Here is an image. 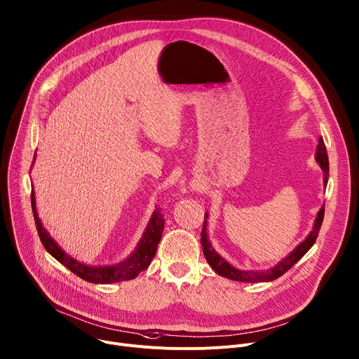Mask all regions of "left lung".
I'll use <instances>...</instances> for the list:
<instances>
[{"label":"left lung","instance_id":"8db88e82","mask_svg":"<svg viewBox=\"0 0 359 359\" xmlns=\"http://www.w3.org/2000/svg\"><path fill=\"white\" fill-rule=\"evenodd\" d=\"M318 165L320 166V169L323 170V184H328V177H330V161H328V154H327V147H325L323 139L320 137L318 140V146H316V156H315ZM323 215H325V206L322 205V208L319 209L312 231L309 232V235L306 236V239L304 242H301L295 249H293L286 257H283L279 264H276L275 266L265 269V271H241L235 266H232L229 262L226 260L212 248L209 238H208V212L205 213V222H203V229H202V235H201V243L203 248V255L208 260V264L212 266V269L227 279L232 280H238V282H271L278 279L279 276H282L285 272H287L293 265H295L298 260L313 246L320 224L323 220Z\"/></svg>","mask_w":359,"mask_h":359}]
</instances>
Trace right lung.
Segmentation results:
<instances>
[{
	"label": "right lung",
	"instance_id": "add662e5",
	"mask_svg": "<svg viewBox=\"0 0 359 359\" xmlns=\"http://www.w3.org/2000/svg\"><path fill=\"white\" fill-rule=\"evenodd\" d=\"M31 208H32V213H34V220H36L40 241L44 245L46 250L53 257H55L61 265L70 269L73 273H76L81 279L91 283H114V282L135 279L140 272L149 268L150 262L156 255L163 229H165V217H163V213L160 212V209H156L149 220V224L137 248L126 260L109 266H93V265L90 266L79 262V260H76L74 257H72L70 255L64 252L57 245V242L50 236V233L46 231V227L43 226L37 213L34 190H31Z\"/></svg>",
	"mask_w": 359,
	"mask_h": 359
}]
</instances>
